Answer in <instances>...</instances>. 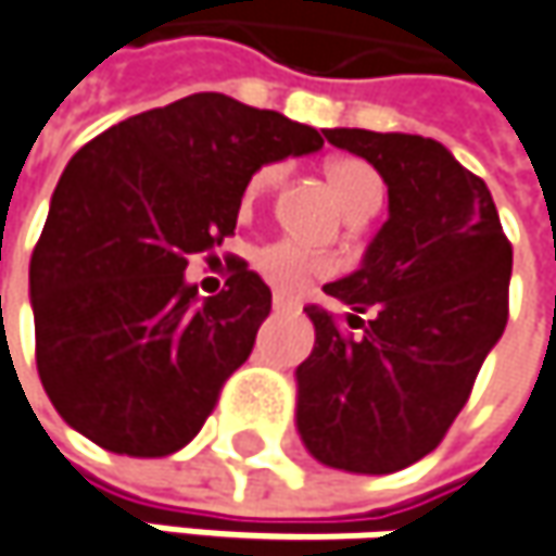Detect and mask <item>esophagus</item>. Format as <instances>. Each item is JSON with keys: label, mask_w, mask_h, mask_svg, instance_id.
<instances>
[{"label": "esophagus", "mask_w": 556, "mask_h": 556, "mask_svg": "<svg viewBox=\"0 0 556 556\" xmlns=\"http://www.w3.org/2000/svg\"><path fill=\"white\" fill-rule=\"evenodd\" d=\"M295 308V305H292V302H289V299H286V295H274V311H292Z\"/></svg>", "instance_id": "34e87169"}]
</instances>
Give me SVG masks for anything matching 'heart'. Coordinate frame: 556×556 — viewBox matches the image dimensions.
<instances>
[{
	"label": "heart",
	"mask_w": 556,
	"mask_h": 556,
	"mask_svg": "<svg viewBox=\"0 0 556 556\" xmlns=\"http://www.w3.org/2000/svg\"><path fill=\"white\" fill-rule=\"evenodd\" d=\"M282 166L279 163H270V166H261L251 181H248V198H261L267 194L270 188H277L282 181ZM327 181L333 188V194L340 198L343 211L352 216V219H365L380 207L383 201V179L377 176V169L371 163L358 160V156H337L327 163ZM261 277L267 282H274L282 292H295L302 289L305 282L317 277H327L337 270L333 257H324V254H314L305 245L299 242H289V239H279V242H270L257 251L254 257Z\"/></svg>",
	"instance_id": "b5f03b06"
}]
</instances>
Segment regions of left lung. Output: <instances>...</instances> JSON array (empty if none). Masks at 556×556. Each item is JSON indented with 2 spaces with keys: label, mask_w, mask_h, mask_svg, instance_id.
Wrapping results in <instances>:
<instances>
[{
  "label": "left lung",
  "mask_w": 556,
  "mask_h": 556,
  "mask_svg": "<svg viewBox=\"0 0 556 556\" xmlns=\"http://www.w3.org/2000/svg\"><path fill=\"white\" fill-rule=\"evenodd\" d=\"M387 181L390 219L362 270L308 305L317 340L299 365V434L314 459L345 472H400L428 456L469 403L509 317L513 245L488 185L418 135L330 128ZM366 317L362 318L361 314Z\"/></svg>",
  "instance_id": "left-lung-1"
}]
</instances>
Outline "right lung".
<instances>
[{"mask_svg": "<svg viewBox=\"0 0 556 556\" xmlns=\"http://www.w3.org/2000/svg\"><path fill=\"white\" fill-rule=\"evenodd\" d=\"M324 135L226 93H191L84 144L52 191L30 257L37 371L87 441L169 456L254 349L270 289L242 257L226 289L185 282L191 254L236 232L251 176Z\"/></svg>", "mask_w": 556, "mask_h": 556, "instance_id": "add662e5", "label": "right lung"}]
</instances>
